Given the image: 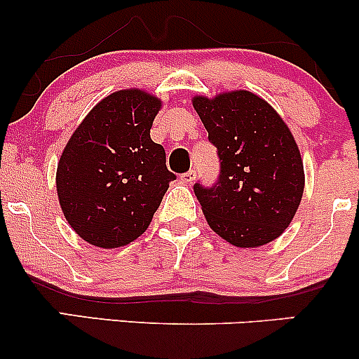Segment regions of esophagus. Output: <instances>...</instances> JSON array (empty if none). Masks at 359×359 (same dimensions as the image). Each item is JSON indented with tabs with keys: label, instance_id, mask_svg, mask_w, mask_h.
<instances>
[{
	"label": "esophagus",
	"instance_id": "esophagus-1",
	"mask_svg": "<svg viewBox=\"0 0 359 359\" xmlns=\"http://www.w3.org/2000/svg\"><path fill=\"white\" fill-rule=\"evenodd\" d=\"M180 180L185 184H192V180H196V170L185 172V174L180 175Z\"/></svg>",
	"mask_w": 359,
	"mask_h": 359
}]
</instances>
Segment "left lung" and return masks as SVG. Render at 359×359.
<instances>
[{
  "mask_svg": "<svg viewBox=\"0 0 359 359\" xmlns=\"http://www.w3.org/2000/svg\"><path fill=\"white\" fill-rule=\"evenodd\" d=\"M192 104L219 156L216 184H194L208 224L238 248L277 240L304 194L302 156L285 121L250 90L196 96Z\"/></svg>",
  "mask_w": 359,
  "mask_h": 359,
  "instance_id": "8db88e82",
  "label": "left lung"
}]
</instances>
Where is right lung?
Listing matches in <instances>:
<instances>
[{"mask_svg":"<svg viewBox=\"0 0 359 359\" xmlns=\"http://www.w3.org/2000/svg\"><path fill=\"white\" fill-rule=\"evenodd\" d=\"M162 101L140 89L104 97L89 111L57 165V194L71 228L100 248L147 231L168 182L165 150L150 128Z\"/></svg>","mask_w":359,"mask_h":359,"instance_id":"obj_1","label":"right lung"}]
</instances>
